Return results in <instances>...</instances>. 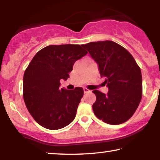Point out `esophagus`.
Returning a JSON list of instances; mask_svg holds the SVG:
<instances>
[{
	"mask_svg": "<svg viewBox=\"0 0 160 160\" xmlns=\"http://www.w3.org/2000/svg\"><path fill=\"white\" fill-rule=\"evenodd\" d=\"M90 90H89V89H88L87 88H84V93H89V92H90Z\"/></svg>",
	"mask_w": 160,
	"mask_h": 160,
	"instance_id": "1",
	"label": "esophagus"
}]
</instances>
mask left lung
I'll list each match as a JSON object with an SVG mask.
<instances>
[{
	"mask_svg": "<svg viewBox=\"0 0 160 160\" xmlns=\"http://www.w3.org/2000/svg\"><path fill=\"white\" fill-rule=\"evenodd\" d=\"M99 65L101 77L109 90L107 95L93 90L96 101L92 109L96 117L107 124H120L132 117L142 98L141 68L130 52L111 41L84 45Z\"/></svg>",
	"mask_w": 160,
	"mask_h": 160,
	"instance_id": "obj_1",
	"label": "left lung"
}]
</instances>
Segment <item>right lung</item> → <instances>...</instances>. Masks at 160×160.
<instances>
[{
    "label": "right lung",
    "instance_id": "obj_1",
    "mask_svg": "<svg viewBox=\"0 0 160 160\" xmlns=\"http://www.w3.org/2000/svg\"><path fill=\"white\" fill-rule=\"evenodd\" d=\"M88 53L84 45H50L38 51L23 76V98L37 123L49 130L63 128L75 119L84 90L60 89L73 65Z\"/></svg>",
    "mask_w": 160,
    "mask_h": 160
}]
</instances>
